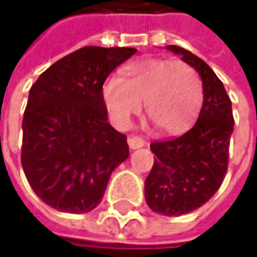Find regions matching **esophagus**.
<instances>
[{
    "label": "esophagus",
    "mask_w": 257,
    "mask_h": 257,
    "mask_svg": "<svg viewBox=\"0 0 257 257\" xmlns=\"http://www.w3.org/2000/svg\"><path fill=\"white\" fill-rule=\"evenodd\" d=\"M127 143H128V146H130V149L136 150V149L143 147L144 144H146V142H144L142 137H139V136H130V137L127 139Z\"/></svg>",
    "instance_id": "34e87169"
}]
</instances>
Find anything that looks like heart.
<instances>
[{
	"instance_id": "b5f03b06",
	"label": "heart",
	"mask_w": 257,
	"mask_h": 257,
	"mask_svg": "<svg viewBox=\"0 0 257 257\" xmlns=\"http://www.w3.org/2000/svg\"><path fill=\"white\" fill-rule=\"evenodd\" d=\"M103 104L117 127H127L142 111L159 130L186 132L197 118L203 104V83L192 65L180 60L143 58L123 67L120 78L103 85Z\"/></svg>"
}]
</instances>
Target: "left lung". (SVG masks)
<instances>
[{"instance_id":"left-lung-1","label":"left lung","mask_w":257,"mask_h":257,"mask_svg":"<svg viewBox=\"0 0 257 257\" xmlns=\"http://www.w3.org/2000/svg\"><path fill=\"white\" fill-rule=\"evenodd\" d=\"M166 48L182 55L183 61L202 77L203 104L197 121L189 132L150 144L156 159L144 182V194L153 212L180 216L209 202L222 186L234 120L232 101L212 68L179 45Z\"/></svg>"}]
</instances>
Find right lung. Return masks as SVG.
<instances>
[{
	"instance_id": "right-lung-1",
	"label": "right lung",
	"mask_w": 257,
	"mask_h": 257,
	"mask_svg": "<svg viewBox=\"0 0 257 257\" xmlns=\"http://www.w3.org/2000/svg\"><path fill=\"white\" fill-rule=\"evenodd\" d=\"M128 47H83L47 68L28 95L21 164L50 207L87 213L103 199L113 170L128 157L127 136L107 123L103 84L136 54Z\"/></svg>"
}]
</instances>
